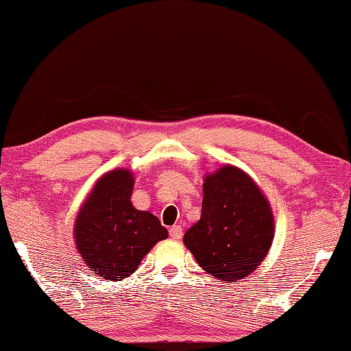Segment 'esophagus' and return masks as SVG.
<instances>
[{
  "mask_svg": "<svg viewBox=\"0 0 351 351\" xmlns=\"http://www.w3.org/2000/svg\"><path fill=\"white\" fill-rule=\"evenodd\" d=\"M169 236L175 240H180L182 237V226L181 225H173L169 230Z\"/></svg>",
  "mask_w": 351,
  "mask_h": 351,
  "instance_id": "esophagus-1",
  "label": "esophagus"
}]
</instances>
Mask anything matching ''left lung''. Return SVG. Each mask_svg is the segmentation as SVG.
<instances>
[{
  "label": "left lung",
  "mask_w": 351,
  "mask_h": 351,
  "mask_svg": "<svg viewBox=\"0 0 351 351\" xmlns=\"http://www.w3.org/2000/svg\"><path fill=\"white\" fill-rule=\"evenodd\" d=\"M272 237L269 204L245 171L225 166L205 178L201 219L184 234L204 271L237 283L263 262Z\"/></svg>",
  "instance_id": "obj_1"
}]
</instances>
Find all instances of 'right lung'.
Instances as JSON below:
<instances>
[{
	"label": "right lung",
	"mask_w": 351,
	"mask_h": 351,
	"mask_svg": "<svg viewBox=\"0 0 351 351\" xmlns=\"http://www.w3.org/2000/svg\"><path fill=\"white\" fill-rule=\"evenodd\" d=\"M134 176L117 169L103 175L94 185L75 219V245L94 274L108 280L129 277L143 257L167 237L158 217L136 210L130 196Z\"/></svg>",
	"instance_id": "1"
}]
</instances>
